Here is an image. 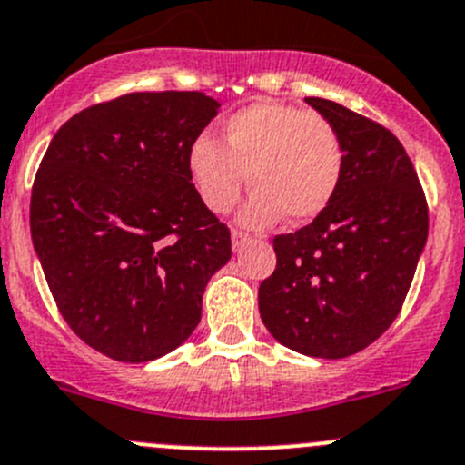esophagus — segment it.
<instances>
[{
	"mask_svg": "<svg viewBox=\"0 0 465 465\" xmlns=\"http://www.w3.org/2000/svg\"><path fill=\"white\" fill-rule=\"evenodd\" d=\"M252 241V236H247V233H242V232H238V229H233L232 232V245H233V250H242V247L247 245V242Z\"/></svg>",
	"mask_w": 465,
	"mask_h": 465,
	"instance_id": "obj_1",
	"label": "esophagus"
}]
</instances>
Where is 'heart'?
I'll return each mask as SVG.
<instances>
[{"mask_svg":"<svg viewBox=\"0 0 465 465\" xmlns=\"http://www.w3.org/2000/svg\"><path fill=\"white\" fill-rule=\"evenodd\" d=\"M345 173V145L329 118L300 106L256 102L233 113L223 145L200 136L188 150V174L202 204L227 213L250 179L247 227H268L286 215L304 224L327 211Z\"/></svg>","mask_w":465,"mask_h":465,"instance_id":"b5f03b06","label":"heart"}]
</instances>
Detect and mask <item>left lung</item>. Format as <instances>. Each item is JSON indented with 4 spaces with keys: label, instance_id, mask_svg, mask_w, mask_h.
I'll use <instances>...</instances> for the list:
<instances>
[{
    "label": "left lung",
    "instance_id": "obj_1",
    "mask_svg": "<svg viewBox=\"0 0 465 465\" xmlns=\"http://www.w3.org/2000/svg\"><path fill=\"white\" fill-rule=\"evenodd\" d=\"M304 102L341 132L345 173L324 213L274 236L277 268L261 282L259 313L292 352L345 359L398 318L430 215L411 159L389 129L329 99Z\"/></svg>",
    "mask_w": 465,
    "mask_h": 465
}]
</instances>
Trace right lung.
Listing matches in <instances>:
<instances>
[{
    "mask_svg": "<svg viewBox=\"0 0 465 465\" xmlns=\"http://www.w3.org/2000/svg\"><path fill=\"white\" fill-rule=\"evenodd\" d=\"M220 104L129 93L52 138L31 193V241L58 311L97 352L145 363L195 331L232 236L197 195L188 150Z\"/></svg>",
    "mask_w": 465,
    "mask_h": 465,
    "instance_id": "obj_1",
    "label": "right lung"
}]
</instances>
